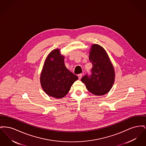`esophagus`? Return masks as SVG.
<instances>
[{
	"label": "esophagus",
	"instance_id": "esophagus-1",
	"mask_svg": "<svg viewBox=\"0 0 146 146\" xmlns=\"http://www.w3.org/2000/svg\"><path fill=\"white\" fill-rule=\"evenodd\" d=\"M78 76L79 79H80L82 78V73H80V74H79L78 75Z\"/></svg>",
	"mask_w": 146,
	"mask_h": 146
}]
</instances>
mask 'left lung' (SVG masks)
<instances>
[{
	"instance_id": "8db88e82",
	"label": "left lung",
	"mask_w": 146,
	"mask_h": 146,
	"mask_svg": "<svg viewBox=\"0 0 146 146\" xmlns=\"http://www.w3.org/2000/svg\"><path fill=\"white\" fill-rule=\"evenodd\" d=\"M89 60L92 64L91 74H86L81 80L92 94L104 95L111 90L114 83V68L106 51L97 44L92 45Z\"/></svg>"
}]
</instances>
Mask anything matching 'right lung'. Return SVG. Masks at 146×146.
Here are the masks:
<instances>
[{
    "label": "right lung",
    "mask_w": 146,
    "mask_h": 146,
    "mask_svg": "<svg viewBox=\"0 0 146 146\" xmlns=\"http://www.w3.org/2000/svg\"><path fill=\"white\" fill-rule=\"evenodd\" d=\"M78 79L76 75L66 67L64 56L60 55L58 49L49 54L40 76L42 88L48 95L56 98L64 97Z\"/></svg>",
    "instance_id": "right-lung-1"
}]
</instances>
